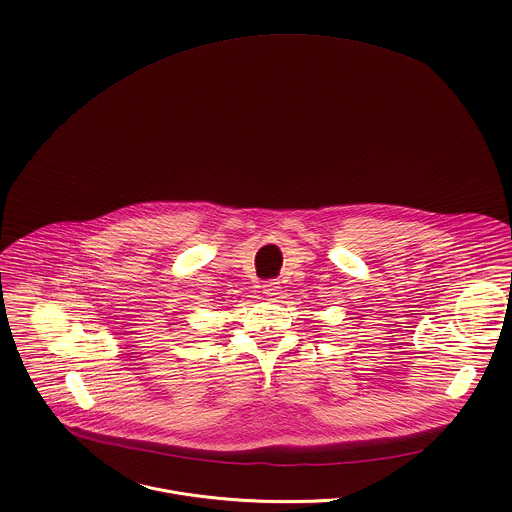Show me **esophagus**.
<instances>
[{"instance_id": "1", "label": "esophagus", "mask_w": 512, "mask_h": 512, "mask_svg": "<svg viewBox=\"0 0 512 512\" xmlns=\"http://www.w3.org/2000/svg\"><path fill=\"white\" fill-rule=\"evenodd\" d=\"M264 293H266V295H278V293H280V282H276V280L266 282V284H264Z\"/></svg>"}]
</instances>
